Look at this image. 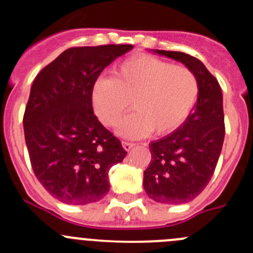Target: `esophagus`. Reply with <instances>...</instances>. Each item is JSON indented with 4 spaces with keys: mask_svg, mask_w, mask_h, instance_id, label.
Wrapping results in <instances>:
<instances>
[{
    "mask_svg": "<svg viewBox=\"0 0 253 253\" xmlns=\"http://www.w3.org/2000/svg\"><path fill=\"white\" fill-rule=\"evenodd\" d=\"M134 145H136V144H134V143H132V142L122 141V147H124L125 150H129V149H131V148H133Z\"/></svg>",
    "mask_w": 253,
    "mask_h": 253,
    "instance_id": "34e87169",
    "label": "esophagus"
}]
</instances>
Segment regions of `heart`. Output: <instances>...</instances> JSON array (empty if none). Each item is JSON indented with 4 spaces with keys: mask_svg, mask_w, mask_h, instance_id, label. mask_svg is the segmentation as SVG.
I'll use <instances>...</instances> for the list:
<instances>
[{
    "mask_svg": "<svg viewBox=\"0 0 253 253\" xmlns=\"http://www.w3.org/2000/svg\"><path fill=\"white\" fill-rule=\"evenodd\" d=\"M200 85L186 66L139 55L114 68L111 77L98 78L90 93L94 112L114 127L131 105L136 111L124 120L120 133L129 138L176 131L192 111Z\"/></svg>",
    "mask_w": 253,
    "mask_h": 253,
    "instance_id": "obj_1",
    "label": "heart"
}]
</instances>
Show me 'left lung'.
I'll return each instance as SVG.
<instances>
[{
	"label": "left lung",
	"instance_id": "left-lung-1",
	"mask_svg": "<svg viewBox=\"0 0 253 253\" xmlns=\"http://www.w3.org/2000/svg\"><path fill=\"white\" fill-rule=\"evenodd\" d=\"M182 62L200 85L196 109L180 128L149 144L152 160L143 174L149 198L167 205L195 200L214 174L225 136L223 94L216 78L198 58L180 51L157 50Z\"/></svg>",
	"mask_w": 253,
	"mask_h": 253
}]
</instances>
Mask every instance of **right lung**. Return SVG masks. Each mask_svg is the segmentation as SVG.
<instances>
[{
  "mask_svg": "<svg viewBox=\"0 0 253 253\" xmlns=\"http://www.w3.org/2000/svg\"><path fill=\"white\" fill-rule=\"evenodd\" d=\"M132 45L71 47L33 82L23 116L30 164L56 200L86 205L110 191L109 170L127 152L95 116L94 82Z\"/></svg>",
  "mask_w": 253,
  "mask_h": 253,
  "instance_id": "right-lung-1",
  "label": "right lung"
}]
</instances>
